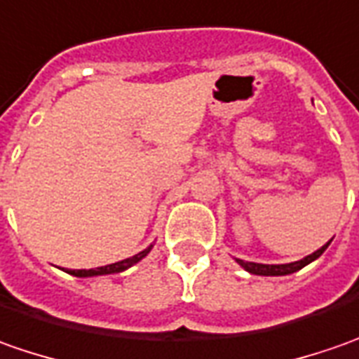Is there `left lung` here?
I'll return each mask as SVG.
<instances>
[{"instance_id": "obj_1", "label": "left lung", "mask_w": 359, "mask_h": 359, "mask_svg": "<svg viewBox=\"0 0 359 359\" xmlns=\"http://www.w3.org/2000/svg\"><path fill=\"white\" fill-rule=\"evenodd\" d=\"M330 244V242H327ZM326 246H322L320 250H316L314 254H310V256H306L302 260H298V262H292V264H256V262H244V260H236L242 268H246L250 274H258V276H284V274H292V272H296V270H300L306 264H310L312 260H316L318 256H322V252L327 248Z\"/></svg>"}]
</instances>
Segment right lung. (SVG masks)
<instances>
[{
	"label": "right lung",
	"instance_id": "obj_1",
	"mask_svg": "<svg viewBox=\"0 0 359 359\" xmlns=\"http://www.w3.org/2000/svg\"><path fill=\"white\" fill-rule=\"evenodd\" d=\"M149 252H151V246H149L147 250H142V252L130 256V258H127V260L115 262V264H107V266H101V268H91V270H69V274H73V276H101V274H115V272H123V270H127L129 266L137 264V262L142 260V258H144Z\"/></svg>",
	"mask_w": 359,
	"mask_h": 359
}]
</instances>
